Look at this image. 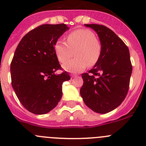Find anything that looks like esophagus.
I'll return each instance as SVG.
<instances>
[{"mask_svg": "<svg viewBox=\"0 0 146 146\" xmlns=\"http://www.w3.org/2000/svg\"><path fill=\"white\" fill-rule=\"evenodd\" d=\"M70 76H71V78H76V76H77V75H75V74H71L70 75Z\"/></svg>", "mask_w": 146, "mask_h": 146, "instance_id": "obj_1", "label": "esophagus"}]
</instances>
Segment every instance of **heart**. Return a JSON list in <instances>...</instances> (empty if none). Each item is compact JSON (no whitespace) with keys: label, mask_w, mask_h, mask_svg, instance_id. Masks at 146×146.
Segmentation results:
<instances>
[{"label":"heart","mask_w":146,"mask_h":146,"mask_svg":"<svg viewBox=\"0 0 146 146\" xmlns=\"http://www.w3.org/2000/svg\"><path fill=\"white\" fill-rule=\"evenodd\" d=\"M67 42L63 40L56 41L54 51L58 60L61 63L68 60L75 51V59L63 65L64 70L72 73H79L89 66H93L99 60L102 46L96 38L94 33L88 29L75 30L66 36Z\"/></svg>","instance_id":"heart-1"}]
</instances>
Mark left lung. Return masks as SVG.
I'll use <instances>...</instances> for the list:
<instances>
[{"mask_svg":"<svg viewBox=\"0 0 146 146\" xmlns=\"http://www.w3.org/2000/svg\"><path fill=\"white\" fill-rule=\"evenodd\" d=\"M85 25L97 33L102 52L89 73L81 75L83 85L80 93L92 111L106 113L119 106L128 93L132 73L129 50L118 35L105 25Z\"/></svg>","mask_w":146,"mask_h":146,"instance_id":"left-lung-1","label":"left lung"}]
</instances>
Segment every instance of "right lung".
Returning a JSON list of instances; mask_svg holds the SVG:
<instances>
[{"label": "right lung", "instance_id": "1", "mask_svg": "<svg viewBox=\"0 0 146 146\" xmlns=\"http://www.w3.org/2000/svg\"><path fill=\"white\" fill-rule=\"evenodd\" d=\"M68 30L64 23L44 24L21 39L11 64V84L18 100L28 111L42 115L50 112L62 97V85L70 80L61 69L55 43Z\"/></svg>", "mask_w": 146, "mask_h": 146}]
</instances>
